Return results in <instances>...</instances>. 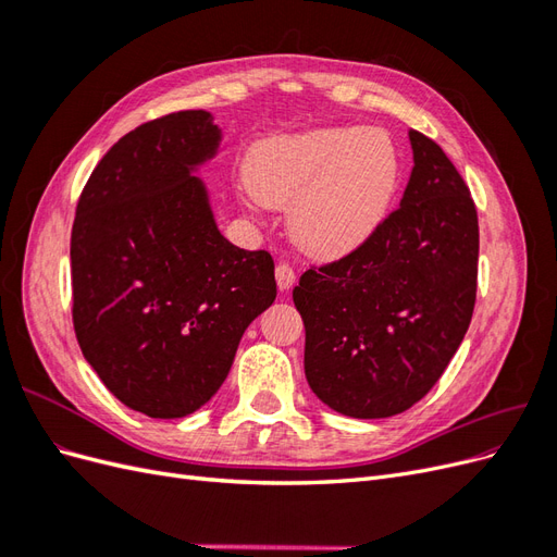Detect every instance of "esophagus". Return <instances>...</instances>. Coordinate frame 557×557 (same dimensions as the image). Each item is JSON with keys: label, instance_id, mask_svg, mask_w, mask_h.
Returning <instances> with one entry per match:
<instances>
[{"label": "esophagus", "instance_id": "esophagus-1", "mask_svg": "<svg viewBox=\"0 0 557 557\" xmlns=\"http://www.w3.org/2000/svg\"><path fill=\"white\" fill-rule=\"evenodd\" d=\"M276 283H278V288L281 290H290L293 285H295V269L290 267V264H285V262H278L276 264Z\"/></svg>", "mask_w": 557, "mask_h": 557}]
</instances>
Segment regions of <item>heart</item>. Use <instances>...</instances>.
I'll return each instance as SVG.
<instances>
[{
  "label": "heart",
  "mask_w": 557,
  "mask_h": 557,
  "mask_svg": "<svg viewBox=\"0 0 557 557\" xmlns=\"http://www.w3.org/2000/svg\"><path fill=\"white\" fill-rule=\"evenodd\" d=\"M397 183V153L381 129H311L260 144L242 190L252 207L290 205L293 237L336 258L372 237Z\"/></svg>",
  "instance_id": "b5f03b06"
}]
</instances>
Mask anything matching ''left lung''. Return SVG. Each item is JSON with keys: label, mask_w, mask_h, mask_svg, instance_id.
I'll list each match as a JSON object with an SVG mask.
<instances>
[{"label": "left lung", "mask_w": 557, "mask_h": 557, "mask_svg": "<svg viewBox=\"0 0 557 557\" xmlns=\"http://www.w3.org/2000/svg\"><path fill=\"white\" fill-rule=\"evenodd\" d=\"M409 139L413 170L399 207L293 290L311 391L350 418H387L423 399L474 313V199L440 144L416 129Z\"/></svg>", "instance_id": "obj_1"}]
</instances>
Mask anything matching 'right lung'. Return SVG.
Returning a JSON list of instances; mask_svg holds the SVG:
<instances>
[{
	"label": "right lung",
	"instance_id": "add662e5",
	"mask_svg": "<svg viewBox=\"0 0 557 557\" xmlns=\"http://www.w3.org/2000/svg\"><path fill=\"white\" fill-rule=\"evenodd\" d=\"M218 144L209 111L156 117L109 148L78 197L76 339L109 391L150 418L205 407L276 299L272 256L230 244L193 176Z\"/></svg>",
	"mask_w": 557,
	"mask_h": 557
}]
</instances>
